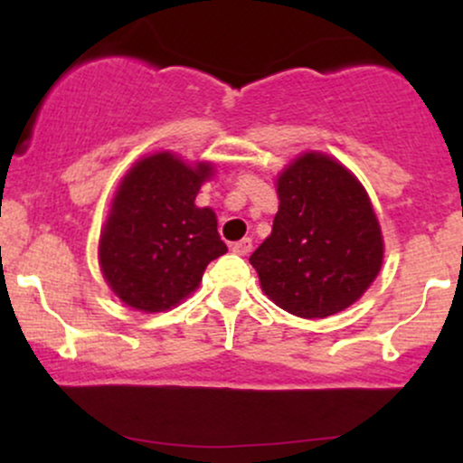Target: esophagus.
Here are the masks:
<instances>
[{"label":"esophagus","mask_w":463,"mask_h":463,"mask_svg":"<svg viewBox=\"0 0 463 463\" xmlns=\"http://www.w3.org/2000/svg\"><path fill=\"white\" fill-rule=\"evenodd\" d=\"M250 250H252V239H241V241L232 243V252L239 254V257H248Z\"/></svg>","instance_id":"obj_1"}]
</instances>
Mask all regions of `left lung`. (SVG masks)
I'll use <instances>...</instances> for the list:
<instances>
[{
    "mask_svg": "<svg viewBox=\"0 0 463 463\" xmlns=\"http://www.w3.org/2000/svg\"><path fill=\"white\" fill-rule=\"evenodd\" d=\"M272 235L252 252L261 289L291 316L348 309L383 265V235L357 176L322 152H305L276 178Z\"/></svg>",
    "mask_w": 463,
    "mask_h": 463,
    "instance_id": "left-lung-1",
    "label": "left lung"
}]
</instances>
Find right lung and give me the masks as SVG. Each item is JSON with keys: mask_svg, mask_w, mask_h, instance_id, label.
<instances>
[{"mask_svg": "<svg viewBox=\"0 0 463 463\" xmlns=\"http://www.w3.org/2000/svg\"><path fill=\"white\" fill-rule=\"evenodd\" d=\"M215 167L172 152L143 156L117 187L99 235V269L124 305L143 313L176 307L198 289L206 265L228 252L217 217L195 195Z\"/></svg>", "mask_w": 463, "mask_h": 463, "instance_id": "obj_1", "label": "right lung"}]
</instances>
